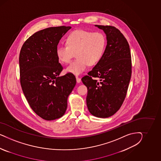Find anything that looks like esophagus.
Instances as JSON below:
<instances>
[{
    "instance_id": "obj_1",
    "label": "esophagus",
    "mask_w": 161,
    "mask_h": 161,
    "mask_svg": "<svg viewBox=\"0 0 161 161\" xmlns=\"http://www.w3.org/2000/svg\"><path fill=\"white\" fill-rule=\"evenodd\" d=\"M76 80H77V83H79L81 82V78L78 77V76H76Z\"/></svg>"
}]
</instances>
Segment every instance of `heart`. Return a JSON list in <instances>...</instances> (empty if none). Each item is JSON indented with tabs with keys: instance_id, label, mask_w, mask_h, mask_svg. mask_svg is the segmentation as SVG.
Listing matches in <instances>:
<instances>
[{
	"instance_id": "b5f03b06",
	"label": "heart",
	"mask_w": 161,
	"mask_h": 161,
	"mask_svg": "<svg viewBox=\"0 0 161 161\" xmlns=\"http://www.w3.org/2000/svg\"><path fill=\"white\" fill-rule=\"evenodd\" d=\"M67 45H58L56 55L59 61L70 62L76 55L77 58L65 69L67 73L79 75L86 70L88 65L93 66L102 58L106 47V38L100 32L76 30L68 35Z\"/></svg>"
}]
</instances>
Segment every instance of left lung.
<instances>
[{"instance_id":"8db88e82","label":"left lung","mask_w":161,"mask_h":161,"mask_svg":"<svg viewBox=\"0 0 161 161\" xmlns=\"http://www.w3.org/2000/svg\"><path fill=\"white\" fill-rule=\"evenodd\" d=\"M106 35L102 58L81 80L87 87L86 102L93 116L106 118L117 112L124 102L132 75V59L128 42L112 26L97 25Z\"/></svg>"}]
</instances>
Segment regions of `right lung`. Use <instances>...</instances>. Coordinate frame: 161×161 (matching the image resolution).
Returning a JSON list of instances; mask_svg holds the SVG:
<instances>
[{
	"label": "right lung",
	"mask_w": 161,
	"mask_h": 161,
	"mask_svg": "<svg viewBox=\"0 0 161 161\" xmlns=\"http://www.w3.org/2000/svg\"><path fill=\"white\" fill-rule=\"evenodd\" d=\"M71 26L50 27L31 36L23 44L19 63L20 82L30 107L46 120L62 117L67 98L76 84L72 73L59 76L63 69L56 48Z\"/></svg>",
	"instance_id": "add662e5"
}]
</instances>
